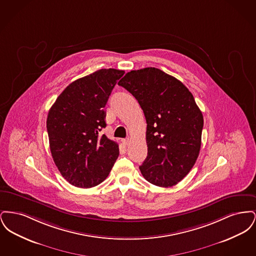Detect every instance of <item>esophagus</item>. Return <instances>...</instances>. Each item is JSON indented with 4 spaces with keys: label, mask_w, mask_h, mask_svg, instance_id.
<instances>
[{
    "label": "esophagus",
    "mask_w": 256,
    "mask_h": 256,
    "mask_svg": "<svg viewBox=\"0 0 256 256\" xmlns=\"http://www.w3.org/2000/svg\"><path fill=\"white\" fill-rule=\"evenodd\" d=\"M122 143H124V145H128V143H130V138H124V139H122Z\"/></svg>",
    "instance_id": "34e87169"
}]
</instances>
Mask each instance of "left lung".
Returning <instances> with one entry per match:
<instances>
[{"label":"left lung","mask_w":256,"mask_h":256,"mask_svg":"<svg viewBox=\"0 0 256 256\" xmlns=\"http://www.w3.org/2000/svg\"><path fill=\"white\" fill-rule=\"evenodd\" d=\"M146 117L148 156L139 167L148 182L172 187L195 165L202 145V113L182 82L158 68L134 70L118 82Z\"/></svg>","instance_id":"1"}]
</instances>
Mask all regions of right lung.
I'll return each mask as SVG.
<instances>
[{
    "label": "right lung",
    "mask_w": 256,
    "mask_h": 256,
    "mask_svg": "<svg viewBox=\"0 0 256 256\" xmlns=\"http://www.w3.org/2000/svg\"><path fill=\"white\" fill-rule=\"evenodd\" d=\"M122 70L100 69L67 86L49 110L47 130L52 156L62 176L74 186L102 182L119 156V146L100 135L104 106Z\"/></svg>",
    "instance_id": "right-lung-1"
}]
</instances>
